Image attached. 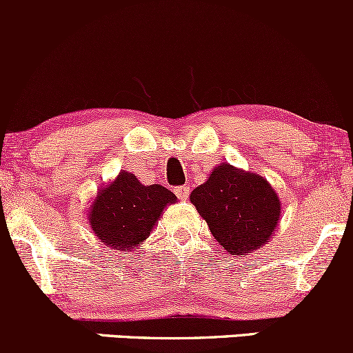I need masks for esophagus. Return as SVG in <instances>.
I'll return each instance as SVG.
<instances>
[{
    "instance_id": "1",
    "label": "esophagus",
    "mask_w": 353,
    "mask_h": 353,
    "mask_svg": "<svg viewBox=\"0 0 353 353\" xmlns=\"http://www.w3.org/2000/svg\"><path fill=\"white\" fill-rule=\"evenodd\" d=\"M175 194L178 195V199H181V201H187L188 194H190V188H188L187 185H181V187L175 188Z\"/></svg>"
}]
</instances>
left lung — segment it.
I'll list each match as a JSON object with an SVG mask.
<instances>
[{"label": "left lung", "mask_w": 353, "mask_h": 353, "mask_svg": "<svg viewBox=\"0 0 353 353\" xmlns=\"http://www.w3.org/2000/svg\"><path fill=\"white\" fill-rule=\"evenodd\" d=\"M212 236L232 256H245L270 242L281 216V202L270 181L223 163L190 194Z\"/></svg>", "instance_id": "1"}]
</instances>
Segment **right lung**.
Here are the masks:
<instances>
[{"instance_id":"obj_1","label":"right lung","mask_w":353,"mask_h":353,"mask_svg":"<svg viewBox=\"0 0 353 353\" xmlns=\"http://www.w3.org/2000/svg\"><path fill=\"white\" fill-rule=\"evenodd\" d=\"M176 195L163 185H142L134 173L120 172L97 190L87 212L94 236L114 250H130L151 235Z\"/></svg>"}]
</instances>
